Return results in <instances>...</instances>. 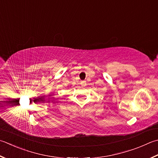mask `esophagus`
<instances>
[{
  "label": "esophagus",
  "mask_w": 158,
  "mask_h": 158,
  "mask_svg": "<svg viewBox=\"0 0 158 158\" xmlns=\"http://www.w3.org/2000/svg\"><path fill=\"white\" fill-rule=\"evenodd\" d=\"M81 85H82V86H85V85H86V82H85V81H82V82H81Z\"/></svg>",
  "instance_id": "obj_1"
}]
</instances>
